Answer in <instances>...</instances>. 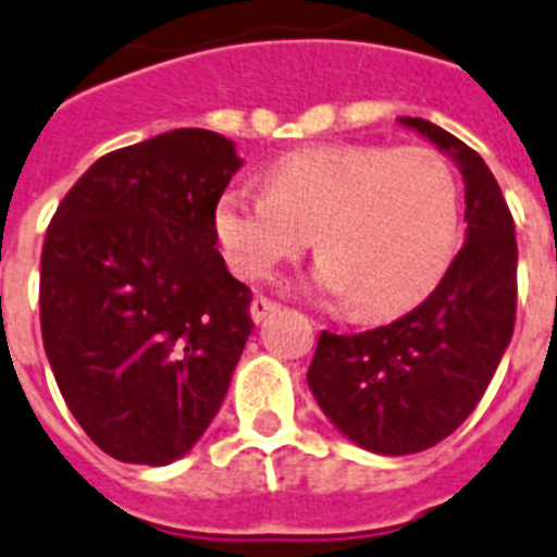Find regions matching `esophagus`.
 <instances>
[{
  "instance_id": "1",
  "label": "esophagus",
  "mask_w": 557,
  "mask_h": 557,
  "mask_svg": "<svg viewBox=\"0 0 557 557\" xmlns=\"http://www.w3.org/2000/svg\"><path fill=\"white\" fill-rule=\"evenodd\" d=\"M277 309H280L277 300H271V297H265V294H257L255 300H251V320H255V323H263L271 311H277Z\"/></svg>"
}]
</instances>
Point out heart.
<instances>
[{"label": "heart", "mask_w": 557, "mask_h": 557, "mask_svg": "<svg viewBox=\"0 0 557 557\" xmlns=\"http://www.w3.org/2000/svg\"><path fill=\"white\" fill-rule=\"evenodd\" d=\"M458 180L423 146H332L288 153L269 171V194L234 188L214 228L239 277H269L311 243L320 292L383 318L435 286L458 239Z\"/></svg>", "instance_id": "1"}]
</instances>
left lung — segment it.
<instances>
[{
	"label": "left lung",
	"mask_w": 557,
	"mask_h": 557,
	"mask_svg": "<svg viewBox=\"0 0 557 557\" xmlns=\"http://www.w3.org/2000/svg\"><path fill=\"white\" fill-rule=\"evenodd\" d=\"M404 125L458 162L467 243L418 309L360 334L323 332L309 366L320 409L377 455H414L449 437L481 404L518 306V239L498 180L478 151L420 116Z\"/></svg>",
	"instance_id": "8db88e82"
}]
</instances>
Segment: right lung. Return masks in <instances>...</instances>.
I'll use <instances>...</instances> for the list:
<instances>
[{"instance_id":"1","label":"right lung","mask_w":557,"mask_h":557,"mask_svg":"<svg viewBox=\"0 0 557 557\" xmlns=\"http://www.w3.org/2000/svg\"><path fill=\"white\" fill-rule=\"evenodd\" d=\"M239 165L214 131H169L99 157L48 225L45 355L85 435L122 463L165 467L200 441L255 329L214 228Z\"/></svg>"}]
</instances>
